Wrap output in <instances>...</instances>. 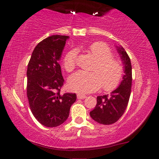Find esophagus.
I'll return each mask as SVG.
<instances>
[{
  "mask_svg": "<svg viewBox=\"0 0 159 159\" xmlns=\"http://www.w3.org/2000/svg\"><path fill=\"white\" fill-rule=\"evenodd\" d=\"M86 98V95L83 94H77V98L78 99H85Z\"/></svg>",
  "mask_w": 159,
  "mask_h": 159,
  "instance_id": "34e87169",
  "label": "esophagus"
}]
</instances>
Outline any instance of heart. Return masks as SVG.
<instances>
[{"instance_id":"heart-1","label":"heart","mask_w":159,"mask_h":159,"mask_svg":"<svg viewBox=\"0 0 159 159\" xmlns=\"http://www.w3.org/2000/svg\"><path fill=\"white\" fill-rule=\"evenodd\" d=\"M88 52L96 59L91 73L78 71L69 78L68 87L70 90L80 93L97 91L100 87L105 91L115 89L120 84L124 76V67L118 59L112 57L113 53L107 44L101 42L91 44ZM77 51L71 50L65 54L63 65L68 72L76 67Z\"/></svg>"}]
</instances>
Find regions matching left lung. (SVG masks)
I'll return each instance as SVG.
<instances>
[{
	"mask_svg": "<svg viewBox=\"0 0 159 159\" xmlns=\"http://www.w3.org/2000/svg\"><path fill=\"white\" fill-rule=\"evenodd\" d=\"M124 66L125 75L118 87L110 94L98 96L97 105L90 111V116L99 124L110 125L117 122L128 106L132 87V65L128 54L122 47H117Z\"/></svg>",
	"mask_w": 159,
	"mask_h": 159,
	"instance_id": "8db88e82",
	"label": "left lung"
}]
</instances>
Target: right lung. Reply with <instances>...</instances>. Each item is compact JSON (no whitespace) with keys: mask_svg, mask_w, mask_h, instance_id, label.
I'll list each match as a JSON object with an SVG mask.
<instances>
[{"mask_svg":"<svg viewBox=\"0 0 159 159\" xmlns=\"http://www.w3.org/2000/svg\"><path fill=\"white\" fill-rule=\"evenodd\" d=\"M68 35H55L37 44L28 63L27 95L33 116L46 127L67 120L76 101L73 93H60L64 83L59 61Z\"/></svg>","mask_w":159,"mask_h":159,"instance_id":"obj_1","label":"right lung"}]
</instances>
